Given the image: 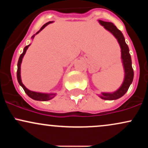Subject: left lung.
Wrapping results in <instances>:
<instances>
[{
	"label": "left lung",
	"mask_w": 148,
	"mask_h": 148,
	"mask_svg": "<svg viewBox=\"0 0 148 148\" xmlns=\"http://www.w3.org/2000/svg\"><path fill=\"white\" fill-rule=\"evenodd\" d=\"M99 23L104 27L105 29L114 35L118 40L121 48V58L123 60L124 69H125V79L124 81L118 90L113 92H102L99 97L102 99L105 100H115L123 97L128 90L131 84L134 79V70L132 66V58L130 54V49L125 42V37L123 33L117 28V27L111 22H106L99 20Z\"/></svg>",
	"instance_id": "8db88e82"
}]
</instances>
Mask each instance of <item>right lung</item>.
Here are the masks:
<instances>
[{
    "mask_svg": "<svg viewBox=\"0 0 148 148\" xmlns=\"http://www.w3.org/2000/svg\"><path fill=\"white\" fill-rule=\"evenodd\" d=\"M52 22L53 21H49L48 23H45V24L41 28H40V30H39V31L37 32V33L35 34V35L38 34L42 29H44V28H45L47 25L49 24V23H52ZM34 37H35V35H34L33 36H32V38H34ZM30 45L26 46V47H25L24 49H23V53H22L21 54L19 58H18V63H17V73H16V76H17L18 82V84H19L20 86H21V87L23 88V89L24 90L25 92L26 93V94L28 95V96L30 97V98H32V99H34V100H37V101H48V100H50V99H53V98L54 97L56 96V93H49V94H47V93H41V92H37L31 91V90H28V88H25L24 85L22 84V82H21V62H22V59H23V56H24L25 52H26L27 49H28V48L29 47Z\"/></svg>",
    "mask_w": 148,
    "mask_h": 148,
    "instance_id": "1",
    "label": "right lung"
}]
</instances>
